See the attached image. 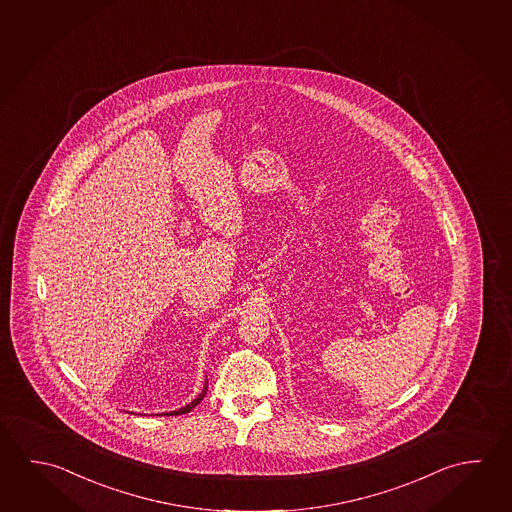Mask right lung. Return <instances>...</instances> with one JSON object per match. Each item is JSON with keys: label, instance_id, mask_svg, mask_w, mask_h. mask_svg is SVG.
Returning <instances> with one entry per match:
<instances>
[{"label": "right lung", "instance_id": "1", "mask_svg": "<svg viewBox=\"0 0 512 512\" xmlns=\"http://www.w3.org/2000/svg\"><path fill=\"white\" fill-rule=\"evenodd\" d=\"M207 390L208 383H205V388H203V392H201V394H199L198 397H196V399L192 401V403L187 404V406H183V408H180V410H176V412L165 413V415H181V413L190 412V410H192L194 406H198V404L201 403V401H203V397H205V394H207Z\"/></svg>", "mask_w": 512, "mask_h": 512}]
</instances>
